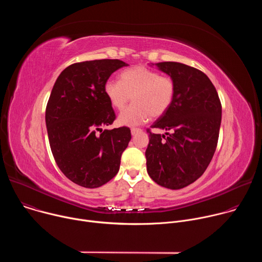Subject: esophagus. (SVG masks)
Segmentation results:
<instances>
[{
    "instance_id": "34e87169",
    "label": "esophagus",
    "mask_w": 262,
    "mask_h": 262,
    "mask_svg": "<svg viewBox=\"0 0 262 262\" xmlns=\"http://www.w3.org/2000/svg\"><path fill=\"white\" fill-rule=\"evenodd\" d=\"M130 132H132V135H133V136H135V135H137V134L141 133V132H142V129H141V128H132V129H130Z\"/></svg>"
}]
</instances>
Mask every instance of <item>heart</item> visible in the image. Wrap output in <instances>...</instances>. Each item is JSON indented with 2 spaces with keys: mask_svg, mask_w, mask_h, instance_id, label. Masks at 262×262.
Returning a JSON list of instances; mask_svg holds the SVG:
<instances>
[{
  "mask_svg": "<svg viewBox=\"0 0 262 262\" xmlns=\"http://www.w3.org/2000/svg\"><path fill=\"white\" fill-rule=\"evenodd\" d=\"M104 94L111 105L121 111L130 100L132 105L118 116V123L137 126L149 118H159L166 114L173 104L176 83L168 76H161L144 66H135L122 71L119 82L110 80L104 84Z\"/></svg>",
  "mask_w": 262,
  "mask_h": 262,
  "instance_id": "1",
  "label": "heart"
}]
</instances>
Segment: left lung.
<instances>
[{
	"instance_id": "obj_1",
	"label": "left lung",
	"mask_w": 262,
	"mask_h": 262,
	"mask_svg": "<svg viewBox=\"0 0 262 262\" xmlns=\"http://www.w3.org/2000/svg\"><path fill=\"white\" fill-rule=\"evenodd\" d=\"M157 66L174 79L176 94L167 113L151 125L167 130L166 136L147 129V172L164 188L179 190L196 181L214 155L222 104L214 86L201 70L178 62Z\"/></svg>"
}]
</instances>
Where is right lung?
<instances>
[{
	"mask_svg": "<svg viewBox=\"0 0 262 262\" xmlns=\"http://www.w3.org/2000/svg\"><path fill=\"white\" fill-rule=\"evenodd\" d=\"M126 65L117 59L71 64L60 73L51 92L46 123L52 154L62 173L84 188H98L115 177L132 139L126 126L100 128L116 119L104 84Z\"/></svg>",
	"mask_w": 262,
	"mask_h": 262,
	"instance_id": "add662e5",
	"label": "right lung"
}]
</instances>
